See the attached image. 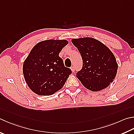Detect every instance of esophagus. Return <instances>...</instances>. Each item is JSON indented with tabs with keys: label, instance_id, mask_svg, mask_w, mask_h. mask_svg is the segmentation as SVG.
<instances>
[{
	"label": "esophagus",
	"instance_id": "1",
	"mask_svg": "<svg viewBox=\"0 0 134 134\" xmlns=\"http://www.w3.org/2000/svg\"><path fill=\"white\" fill-rule=\"evenodd\" d=\"M71 71L72 72H74L75 71V68H74V66H72L71 67Z\"/></svg>",
	"mask_w": 134,
	"mask_h": 134
}]
</instances>
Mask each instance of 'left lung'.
I'll return each mask as SVG.
<instances>
[{
    "label": "left lung",
    "instance_id": "8db88e82",
    "mask_svg": "<svg viewBox=\"0 0 134 134\" xmlns=\"http://www.w3.org/2000/svg\"><path fill=\"white\" fill-rule=\"evenodd\" d=\"M82 60V69L76 73L86 88L101 90L113 81L117 72L118 64L111 50L99 41L91 37L72 39Z\"/></svg>",
    "mask_w": 134,
    "mask_h": 134
}]
</instances>
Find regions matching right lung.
Listing matches in <instances>:
<instances>
[{"label": "right lung", "mask_w": 134, "mask_h": 134, "mask_svg": "<svg viewBox=\"0 0 134 134\" xmlns=\"http://www.w3.org/2000/svg\"><path fill=\"white\" fill-rule=\"evenodd\" d=\"M68 44L65 40H47L35 45L23 63L25 81L40 96H50L63 88L69 75L59 53Z\"/></svg>", "instance_id": "add662e5"}]
</instances>
